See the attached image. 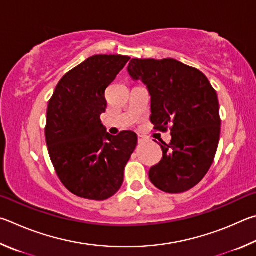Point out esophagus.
Wrapping results in <instances>:
<instances>
[{"label":"esophagus","mask_w":256,"mask_h":256,"mask_svg":"<svg viewBox=\"0 0 256 256\" xmlns=\"http://www.w3.org/2000/svg\"><path fill=\"white\" fill-rule=\"evenodd\" d=\"M145 142V138L142 137V136H138V142H140V144H142V142Z\"/></svg>","instance_id":"1"}]
</instances>
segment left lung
<instances>
[{"label": "left lung", "mask_w": 256, "mask_h": 256, "mask_svg": "<svg viewBox=\"0 0 256 256\" xmlns=\"http://www.w3.org/2000/svg\"><path fill=\"white\" fill-rule=\"evenodd\" d=\"M128 72L148 88L155 130H171L170 144L160 140L163 158L150 168V182L166 194L192 189L207 174L217 152L220 116L216 91L202 72L173 58H134Z\"/></svg>", "instance_id": "8db88e82"}]
</instances>
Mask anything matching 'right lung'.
Masks as SVG:
<instances>
[{"label": "right lung", "mask_w": 256, "mask_h": 256, "mask_svg": "<svg viewBox=\"0 0 256 256\" xmlns=\"http://www.w3.org/2000/svg\"><path fill=\"white\" fill-rule=\"evenodd\" d=\"M130 57L94 55L62 76L47 108L44 135L60 182L72 194L106 200L124 182V170L137 145L124 130L109 135L101 124L106 90Z\"/></svg>", "instance_id": "right-lung-1"}]
</instances>
